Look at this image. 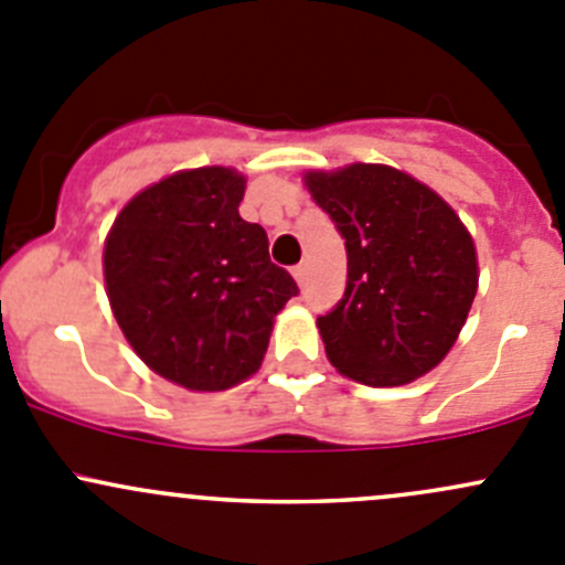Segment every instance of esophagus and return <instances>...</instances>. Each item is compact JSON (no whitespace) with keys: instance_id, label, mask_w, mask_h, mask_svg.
Here are the masks:
<instances>
[{"instance_id":"1","label":"esophagus","mask_w":565,"mask_h":565,"mask_svg":"<svg viewBox=\"0 0 565 565\" xmlns=\"http://www.w3.org/2000/svg\"><path fill=\"white\" fill-rule=\"evenodd\" d=\"M292 276H295V281H298L300 287H303L306 276H309V267H306V262H300V265L292 267Z\"/></svg>"}]
</instances>
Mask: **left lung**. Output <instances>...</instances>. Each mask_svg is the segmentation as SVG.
Listing matches in <instances>:
<instances>
[{"label": "left lung", "instance_id": "8db88e82", "mask_svg": "<svg viewBox=\"0 0 565 565\" xmlns=\"http://www.w3.org/2000/svg\"><path fill=\"white\" fill-rule=\"evenodd\" d=\"M306 185L347 246L344 295L317 317L328 361L374 388L431 372L478 289L476 246L459 215L383 163L309 172Z\"/></svg>", "mask_w": 565, "mask_h": 565}]
</instances>
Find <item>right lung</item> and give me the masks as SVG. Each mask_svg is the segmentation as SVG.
Here are the masks:
<instances>
[{
  "label": "right lung",
  "mask_w": 565,
  "mask_h": 565,
  "mask_svg": "<svg viewBox=\"0 0 565 565\" xmlns=\"http://www.w3.org/2000/svg\"><path fill=\"white\" fill-rule=\"evenodd\" d=\"M235 169L177 172L130 199L104 248L108 303L136 355L191 391H226L262 366L273 317L298 284L241 218Z\"/></svg>",
  "instance_id": "add662e5"
}]
</instances>
